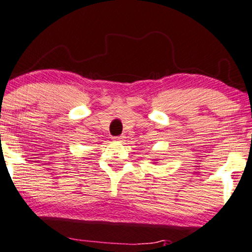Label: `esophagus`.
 Here are the masks:
<instances>
[{"label": "esophagus", "instance_id": "obj_1", "mask_svg": "<svg viewBox=\"0 0 252 252\" xmlns=\"http://www.w3.org/2000/svg\"><path fill=\"white\" fill-rule=\"evenodd\" d=\"M115 141H116V142H124V141H126V137H124V136H118V137H115Z\"/></svg>", "mask_w": 252, "mask_h": 252}]
</instances>
